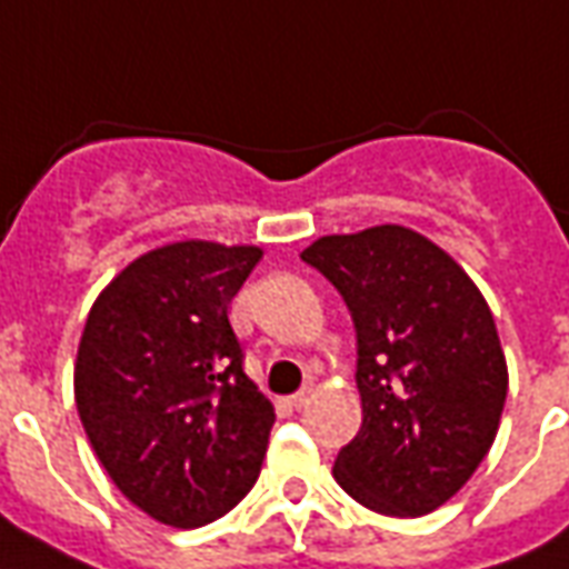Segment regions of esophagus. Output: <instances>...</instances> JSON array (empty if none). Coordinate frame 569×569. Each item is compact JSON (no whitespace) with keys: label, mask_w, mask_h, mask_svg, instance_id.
<instances>
[{"label":"esophagus","mask_w":569,"mask_h":569,"mask_svg":"<svg viewBox=\"0 0 569 569\" xmlns=\"http://www.w3.org/2000/svg\"><path fill=\"white\" fill-rule=\"evenodd\" d=\"M309 400H312V385H306L302 391L293 393V397H290V406H293V409H302V406H309Z\"/></svg>","instance_id":"obj_1"}]
</instances>
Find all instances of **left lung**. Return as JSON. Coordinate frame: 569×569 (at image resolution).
<instances>
[{
  "label": "left lung",
  "mask_w": 569,
  "mask_h": 569,
  "mask_svg": "<svg viewBox=\"0 0 569 569\" xmlns=\"http://www.w3.org/2000/svg\"><path fill=\"white\" fill-rule=\"evenodd\" d=\"M300 257L358 330L363 425L336 458V482L381 516L433 512L482 463L503 416L509 372L482 290L400 223L321 236Z\"/></svg>",
  "instance_id": "left-lung-1"
}]
</instances>
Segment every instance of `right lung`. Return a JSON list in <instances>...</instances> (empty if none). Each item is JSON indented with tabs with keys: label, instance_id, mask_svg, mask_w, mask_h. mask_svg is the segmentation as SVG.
Returning a JSON list of instances; mask_svg holds the SVG:
<instances>
[{
	"label": "right lung",
	"instance_id": "add662e5",
	"mask_svg": "<svg viewBox=\"0 0 569 569\" xmlns=\"http://www.w3.org/2000/svg\"><path fill=\"white\" fill-rule=\"evenodd\" d=\"M257 244L184 239L120 269L87 315L74 406L109 479L172 528H199L242 500L276 409L242 370L227 309Z\"/></svg>",
	"mask_w": 569,
	"mask_h": 569
}]
</instances>
